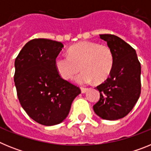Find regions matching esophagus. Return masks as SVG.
I'll list each match as a JSON object with an SVG mask.
<instances>
[{
  "instance_id": "1",
  "label": "esophagus",
  "mask_w": 151,
  "mask_h": 151,
  "mask_svg": "<svg viewBox=\"0 0 151 151\" xmlns=\"http://www.w3.org/2000/svg\"><path fill=\"white\" fill-rule=\"evenodd\" d=\"M87 91H88L87 88L81 87V91H82V93H85V92Z\"/></svg>"
}]
</instances>
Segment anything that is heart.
<instances>
[{"label":"heart","mask_w":151,"mask_h":151,"mask_svg":"<svg viewBox=\"0 0 151 151\" xmlns=\"http://www.w3.org/2000/svg\"><path fill=\"white\" fill-rule=\"evenodd\" d=\"M68 54L57 56L55 59L56 69L63 79H72L81 68L83 72L76 78L80 84L89 83L93 80L101 83L110 76L114 57L107 45L82 41L70 47Z\"/></svg>","instance_id":"b5f03b06"}]
</instances>
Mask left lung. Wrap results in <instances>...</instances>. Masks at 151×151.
I'll use <instances>...</instances> for the list:
<instances>
[{
	"label": "left lung",
	"mask_w": 151,
	"mask_h": 151,
	"mask_svg": "<svg viewBox=\"0 0 151 151\" xmlns=\"http://www.w3.org/2000/svg\"><path fill=\"white\" fill-rule=\"evenodd\" d=\"M113 51L114 64L104 82L97 86L100 100L94 113L106 120L123 118L132 110L141 94V63L135 50L114 35H100Z\"/></svg>",
	"instance_id": "obj_1"
}]
</instances>
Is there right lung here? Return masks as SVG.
I'll use <instances>...</instances> for the list:
<instances>
[{
  "label": "right lung",
  "instance_id": "1",
  "mask_svg": "<svg viewBox=\"0 0 151 151\" xmlns=\"http://www.w3.org/2000/svg\"><path fill=\"white\" fill-rule=\"evenodd\" d=\"M63 47L59 41L35 38L15 60L14 82L21 106L33 120L47 126L62 122L81 93L56 69L55 59Z\"/></svg>",
  "mask_w": 151,
  "mask_h": 151
}]
</instances>
